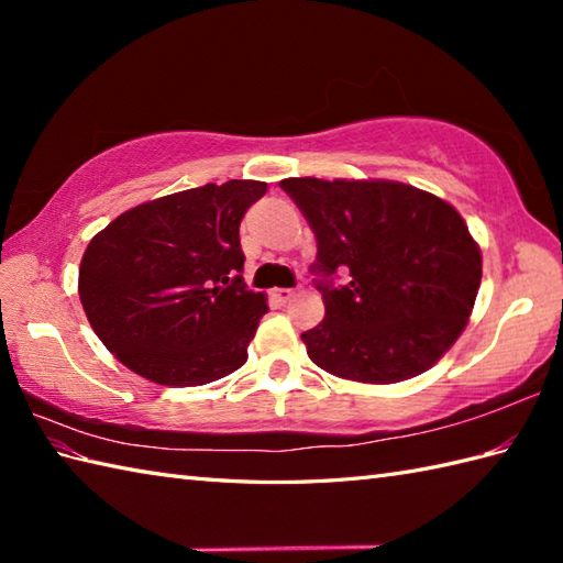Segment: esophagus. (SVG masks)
<instances>
[{
  "instance_id": "34e87169",
  "label": "esophagus",
  "mask_w": 563,
  "mask_h": 563,
  "mask_svg": "<svg viewBox=\"0 0 563 563\" xmlns=\"http://www.w3.org/2000/svg\"><path fill=\"white\" fill-rule=\"evenodd\" d=\"M292 295H295V290H292V288H275V290H273V300H275V302H280V305H285V302H290V300H292Z\"/></svg>"
}]
</instances>
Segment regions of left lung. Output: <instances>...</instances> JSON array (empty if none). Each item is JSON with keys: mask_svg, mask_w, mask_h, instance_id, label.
I'll return each mask as SVG.
<instances>
[{"mask_svg": "<svg viewBox=\"0 0 563 563\" xmlns=\"http://www.w3.org/2000/svg\"><path fill=\"white\" fill-rule=\"evenodd\" d=\"M317 236L327 317L302 333L327 373L391 385L426 373L460 339L482 283V251L462 214L397 181L285 178ZM339 269L350 283L333 286Z\"/></svg>", "mask_w": 563, "mask_h": 563, "instance_id": "obj_1", "label": "left lung"}]
</instances>
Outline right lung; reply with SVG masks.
<instances>
[{"mask_svg": "<svg viewBox=\"0 0 563 563\" xmlns=\"http://www.w3.org/2000/svg\"><path fill=\"white\" fill-rule=\"evenodd\" d=\"M263 181L206 184L128 210L91 239L79 300L91 329L133 373L198 387L246 363L266 295L246 288L239 224Z\"/></svg>", "mask_w": 563, "mask_h": 563, "instance_id": "right-lung-1", "label": "right lung"}]
</instances>
